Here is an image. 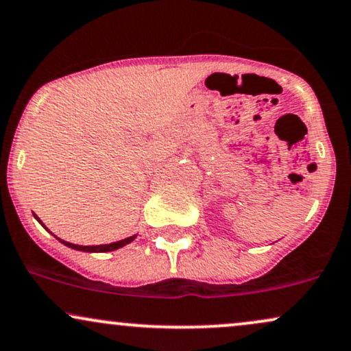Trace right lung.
Returning <instances> with one entry per match:
<instances>
[{"label": "right lung", "instance_id": "obj_1", "mask_svg": "<svg viewBox=\"0 0 351 351\" xmlns=\"http://www.w3.org/2000/svg\"><path fill=\"white\" fill-rule=\"evenodd\" d=\"M34 217H35V219H37L38 223L42 225V227L47 230V232H50V230H48V228L45 227V225H43V221L40 220L37 215L34 214ZM50 233H51V232H50ZM51 234H53V233H51ZM53 237H55V234H53ZM136 237H137V234H132V237H128V238H124V239H119V241L108 243V245H95V246H82V245H74V243H68V241H64V239H61V238H58V237H55V238H56L58 241H60V243H63L64 246L71 247V250L82 251V252H110V251H117V250H119V247H123V246L130 245V243L134 241Z\"/></svg>", "mask_w": 351, "mask_h": 351}]
</instances>
